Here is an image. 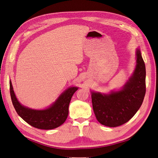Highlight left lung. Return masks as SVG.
Returning a JSON list of instances; mask_svg holds the SVG:
<instances>
[{
    "label": "left lung",
    "instance_id": "obj_1",
    "mask_svg": "<svg viewBox=\"0 0 158 158\" xmlns=\"http://www.w3.org/2000/svg\"><path fill=\"white\" fill-rule=\"evenodd\" d=\"M136 65L129 81L120 90L110 94L92 92L94 113L99 123L115 127L129 121L139 110L146 93V68L139 49Z\"/></svg>",
    "mask_w": 158,
    "mask_h": 158
}]
</instances>
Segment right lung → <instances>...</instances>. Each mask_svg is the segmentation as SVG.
Listing matches in <instances>:
<instances>
[{
    "mask_svg": "<svg viewBox=\"0 0 158 158\" xmlns=\"http://www.w3.org/2000/svg\"><path fill=\"white\" fill-rule=\"evenodd\" d=\"M78 87H69L49 108L37 110L22 106L18 102L14 92L11 81H10V92L13 106L17 114L28 124L39 129L49 130L62 125L68 118L69 105L73 94Z\"/></svg>",
    "mask_w": 158,
    "mask_h": 158,
    "instance_id": "right-lung-1",
    "label": "right lung"
}]
</instances>
